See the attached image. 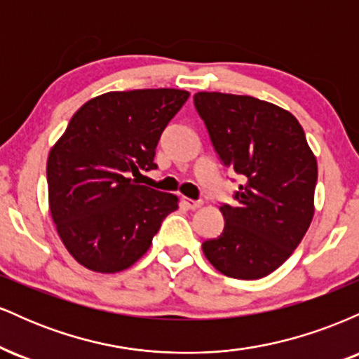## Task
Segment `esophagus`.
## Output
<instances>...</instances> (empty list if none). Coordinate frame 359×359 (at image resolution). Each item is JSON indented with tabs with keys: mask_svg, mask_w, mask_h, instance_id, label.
I'll return each instance as SVG.
<instances>
[{
	"mask_svg": "<svg viewBox=\"0 0 359 359\" xmlns=\"http://www.w3.org/2000/svg\"><path fill=\"white\" fill-rule=\"evenodd\" d=\"M182 204L187 209H192V211H196V209H199L201 205H203V201H194V199H189V197H182Z\"/></svg>",
	"mask_w": 359,
	"mask_h": 359,
	"instance_id": "esophagus-1",
	"label": "esophagus"
}]
</instances>
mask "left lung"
<instances>
[{
	"label": "left lung",
	"instance_id": "left-lung-1",
	"mask_svg": "<svg viewBox=\"0 0 359 359\" xmlns=\"http://www.w3.org/2000/svg\"><path fill=\"white\" fill-rule=\"evenodd\" d=\"M194 104L222 163L245 179L238 204L219 208L224 229L203 243L205 258L228 277H266L314 217V151L297 118L277 104L224 93H197Z\"/></svg>",
	"mask_w": 359,
	"mask_h": 359
}]
</instances>
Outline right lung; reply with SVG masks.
Segmentation results:
<instances>
[{"mask_svg":"<svg viewBox=\"0 0 359 359\" xmlns=\"http://www.w3.org/2000/svg\"><path fill=\"white\" fill-rule=\"evenodd\" d=\"M182 89L111 90L76 111L47 160L48 208L77 263L100 273L130 269L150 248L179 197L137 184L154 170L162 131L179 113Z\"/></svg>","mask_w":359,"mask_h":359,"instance_id":"right-lung-1","label":"right lung"}]
</instances>
